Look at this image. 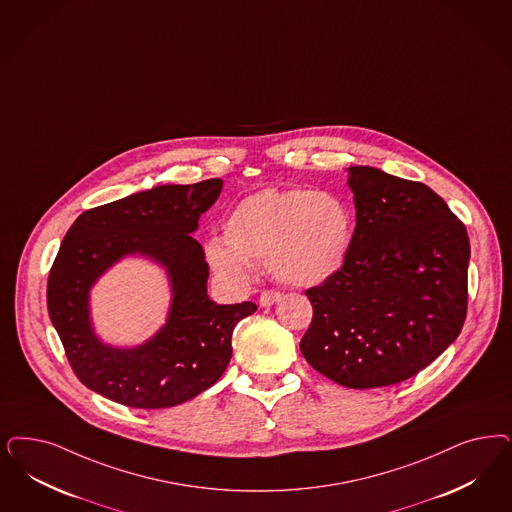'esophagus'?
<instances>
[{
  "label": "esophagus",
  "mask_w": 512,
  "mask_h": 512,
  "mask_svg": "<svg viewBox=\"0 0 512 512\" xmlns=\"http://www.w3.org/2000/svg\"><path fill=\"white\" fill-rule=\"evenodd\" d=\"M282 297V293L280 291H276V289H266L261 293V297H259V304L266 308V306H272L274 302H278Z\"/></svg>",
  "instance_id": "34e87169"
}]
</instances>
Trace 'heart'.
I'll return each mask as SVG.
<instances>
[{"label": "heart", "instance_id": "heart-1", "mask_svg": "<svg viewBox=\"0 0 512 512\" xmlns=\"http://www.w3.org/2000/svg\"><path fill=\"white\" fill-rule=\"evenodd\" d=\"M353 236L355 215L340 194L265 189L230 210L225 240L212 238L206 259L227 282H247L249 263H265L280 282L318 285L346 265Z\"/></svg>", "mask_w": 512, "mask_h": 512}]
</instances>
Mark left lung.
I'll return each instance as SVG.
<instances>
[{
  "label": "left lung",
  "mask_w": 512,
  "mask_h": 512,
  "mask_svg": "<svg viewBox=\"0 0 512 512\" xmlns=\"http://www.w3.org/2000/svg\"><path fill=\"white\" fill-rule=\"evenodd\" d=\"M352 251L306 291L314 316L304 359L336 384L393 386L433 363L467 316L471 246L465 225L427 185L350 166Z\"/></svg>",
  "instance_id": "8db88e82"
}]
</instances>
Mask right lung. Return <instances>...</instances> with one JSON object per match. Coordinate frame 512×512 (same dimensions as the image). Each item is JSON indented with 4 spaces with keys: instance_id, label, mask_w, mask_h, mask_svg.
<instances>
[{
    "instance_id": "1",
    "label": "right lung",
    "mask_w": 512,
    "mask_h": 512,
    "mask_svg": "<svg viewBox=\"0 0 512 512\" xmlns=\"http://www.w3.org/2000/svg\"><path fill=\"white\" fill-rule=\"evenodd\" d=\"M223 179L160 185L81 213L62 240L47 283V308L75 376L87 388L132 408L181 405L212 388L229 365L236 323L257 306L215 304L210 266L193 238ZM124 254L167 268L173 304L167 325L136 349L107 347L89 323V287Z\"/></svg>"
}]
</instances>
